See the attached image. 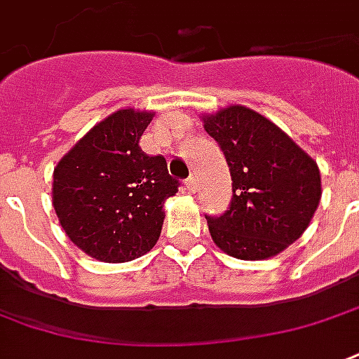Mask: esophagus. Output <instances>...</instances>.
I'll return each mask as SVG.
<instances>
[{"instance_id":"obj_1","label":"esophagus","mask_w":359,"mask_h":359,"mask_svg":"<svg viewBox=\"0 0 359 359\" xmlns=\"http://www.w3.org/2000/svg\"><path fill=\"white\" fill-rule=\"evenodd\" d=\"M187 190H188V192H192V194L198 190V182H196V179H194V175L187 180Z\"/></svg>"}]
</instances>
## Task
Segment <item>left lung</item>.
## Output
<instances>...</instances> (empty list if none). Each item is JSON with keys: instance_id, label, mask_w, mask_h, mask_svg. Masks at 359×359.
Returning <instances> with one entry per match:
<instances>
[{"instance_id": "obj_1", "label": "left lung", "mask_w": 359, "mask_h": 359, "mask_svg": "<svg viewBox=\"0 0 359 359\" xmlns=\"http://www.w3.org/2000/svg\"><path fill=\"white\" fill-rule=\"evenodd\" d=\"M224 152L232 201L222 217H207L220 251L241 261H266L301 238L321 200L320 167L287 133L241 104L201 114Z\"/></svg>"}]
</instances>
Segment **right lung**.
<instances>
[{"instance_id": "right-lung-1", "label": "right lung", "mask_w": 359, "mask_h": 359, "mask_svg": "<svg viewBox=\"0 0 359 359\" xmlns=\"http://www.w3.org/2000/svg\"><path fill=\"white\" fill-rule=\"evenodd\" d=\"M154 110L121 108L98 121L58 159L51 198L60 226L85 255L129 262L159 240L165 203L179 192L163 156H146L140 137Z\"/></svg>"}]
</instances>
